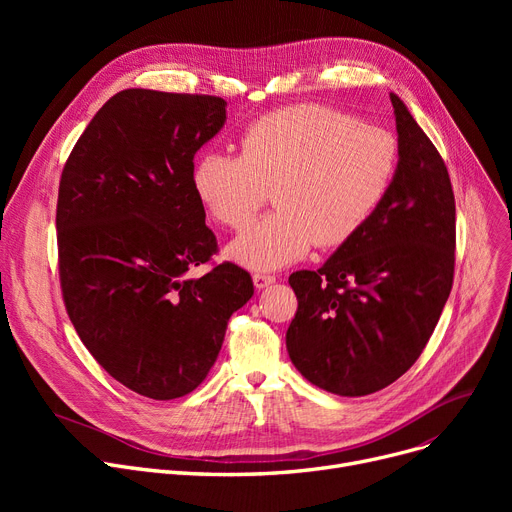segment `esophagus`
<instances>
[{
    "label": "esophagus",
    "mask_w": 512,
    "mask_h": 512,
    "mask_svg": "<svg viewBox=\"0 0 512 512\" xmlns=\"http://www.w3.org/2000/svg\"><path fill=\"white\" fill-rule=\"evenodd\" d=\"M274 282H276V276H272V274H255L253 276V284H255L257 290H263V288H267V286L274 284Z\"/></svg>",
    "instance_id": "obj_1"
}]
</instances>
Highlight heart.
Instances as JSON below:
<instances>
[{
    "label": "heart",
    "instance_id": "obj_1",
    "mask_svg": "<svg viewBox=\"0 0 512 512\" xmlns=\"http://www.w3.org/2000/svg\"><path fill=\"white\" fill-rule=\"evenodd\" d=\"M396 168L390 130L328 105H294L253 122L240 155L199 157L193 188L230 230L247 228L272 191L278 209L238 236L228 255L251 270H278L313 245L351 240L388 195Z\"/></svg>",
    "mask_w": 512,
    "mask_h": 512
}]
</instances>
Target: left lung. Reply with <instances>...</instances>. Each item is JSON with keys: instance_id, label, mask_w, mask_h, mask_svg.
Here are the masks:
<instances>
[{"instance_id": "obj_1", "label": "left lung", "mask_w": 512, "mask_h": 512, "mask_svg": "<svg viewBox=\"0 0 512 512\" xmlns=\"http://www.w3.org/2000/svg\"><path fill=\"white\" fill-rule=\"evenodd\" d=\"M398 168L367 224L319 267L288 278L297 313L290 361L340 396L378 392L409 371L434 334L454 278L456 209L446 164L390 93Z\"/></svg>"}]
</instances>
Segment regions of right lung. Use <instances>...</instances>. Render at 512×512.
I'll return each instance as SVG.
<instances>
[{
	"label": "right lung",
	"instance_id": "add662e5",
	"mask_svg": "<svg viewBox=\"0 0 512 512\" xmlns=\"http://www.w3.org/2000/svg\"><path fill=\"white\" fill-rule=\"evenodd\" d=\"M224 122L222 97L126 89L95 114L62 170L56 228L68 317L114 380L153 400L205 380L230 315L253 297L249 272L230 261L184 278L218 253L193 159Z\"/></svg>",
	"mask_w": 512,
	"mask_h": 512
}]
</instances>
